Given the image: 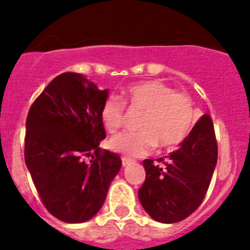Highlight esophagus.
Segmentation results:
<instances>
[{"label": "esophagus", "mask_w": 250, "mask_h": 250, "mask_svg": "<svg viewBox=\"0 0 250 250\" xmlns=\"http://www.w3.org/2000/svg\"><path fill=\"white\" fill-rule=\"evenodd\" d=\"M121 161H123V167H127V165L132 163L131 159L126 158V156H123V158H121Z\"/></svg>", "instance_id": "1"}]
</instances>
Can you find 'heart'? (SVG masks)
<instances>
[{
	"mask_svg": "<svg viewBox=\"0 0 250 250\" xmlns=\"http://www.w3.org/2000/svg\"><path fill=\"white\" fill-rule=\"evenodd\" d=\"M143 112L136 132H123L109 143L110 149L127 156H143L159 149H174L182 145L193 132L196 112L190 96L175 92L171 86L158 80L143 81L129 86L123 103L110 98L101 107V120L110 134L121 127L125 107Z\"/></svg>",
	"mask_w": 250,
	"mask_h": 250,
	"instance_id": "b5f03b06",
	"label": "heart"
}]
</instances>
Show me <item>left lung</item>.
<instances>
[{"label": "left lung", "instance_id": "1", "mask_svg": "<svg viewBox=\"0 0 250 250\" xmlns=\"http://www.w3.org/2000/svg\"><path fill=\"white\" fill-rule=\"evenodd\" d=\"M218 160L213 120L208 114L196 121L190 136L169 156L143 161L145 182L139 200L152 219L178 223L199 208Z\"/></svg>", "mask_w": 250, "mask_h": 250}]
</instances>
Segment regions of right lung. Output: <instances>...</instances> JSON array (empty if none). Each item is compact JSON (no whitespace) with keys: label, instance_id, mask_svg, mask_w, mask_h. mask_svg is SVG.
Wrapping results in <instances>:
<instances>
[{"label":"right lung","instance_id":"1","mask_svg":"<svg viewBox=\"0 0 250 250\" xmlns=\"http://www.w3.org/2000/svg\"><path fill=\"white\" fill-rule=\"evenodd\" d=\"M107 94L83 75L63 72L26 119L27 169L48 213L65 223L91 219L121 167L116 152L99 147L106 138L101 107Z\"/></svg>","mask_w":250,"mask_h":250}]
</instances>
